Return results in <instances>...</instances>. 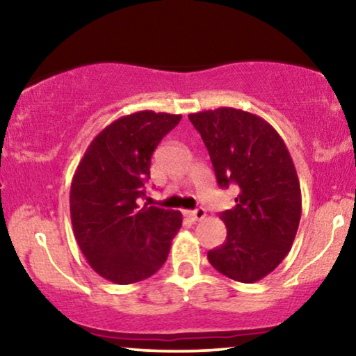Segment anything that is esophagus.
Returning <instances> with one entry per match:
<instances>
[{
  "label": "esophagus",
  "mask_w": 356,
  "mask_h": 356,
  "mask_svg": "<svg viewBox=\"0 0 356 356\" xmlns=\"http://www.w3.org/2000/svg\"><path fill=\"white\" fill-rule=\"evenodd\" d=\"M184 213H186V217L191 218L193 222H196V220H202V218L206 217V209L199 207V209H196V211H186Z\"/></svg>",
  "instance_id": "esophagus-1"
}]
</instances>
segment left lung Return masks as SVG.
<instances>
[{
  "label": "left lung",
  "mask_w": 356,
  "mask_h": 356,
  "mask_svg": "<svg viewBox=\"0 0 356 356\" xmlns=\"http://www.w3.org/2000/svg\"><path fill=\"white\" fill-rule=\"evenodd\" d=\"M211 155L218 186L238 188L218 213L225 243L207 252L213 269L243 284L270 274L295 240L301 217L298 175L279 133L248 111L222 106L189 115Z\"/></svg>",
  "instance_id": "8db88e82"
}]
</instances>
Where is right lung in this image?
<instances>
[{
  "label": "right lung",
  "instance_id": "obj_1",
  "mask_svg": "<svg viewBox=\"0 0 356 356\" xmlns=\"http://www.w3.org/2000/svg\"><path fill=\"white\" fill-rule=\"evenodd\" d=\"M181 115L144 110L126 115L95 136L72 177V230L92 269L113 284H136L167 261L181 227L178 211L139 207L150 159Z\"/></svg>",
  "mask_w": 356,
  "mask_h": 356
}]
</instances>
